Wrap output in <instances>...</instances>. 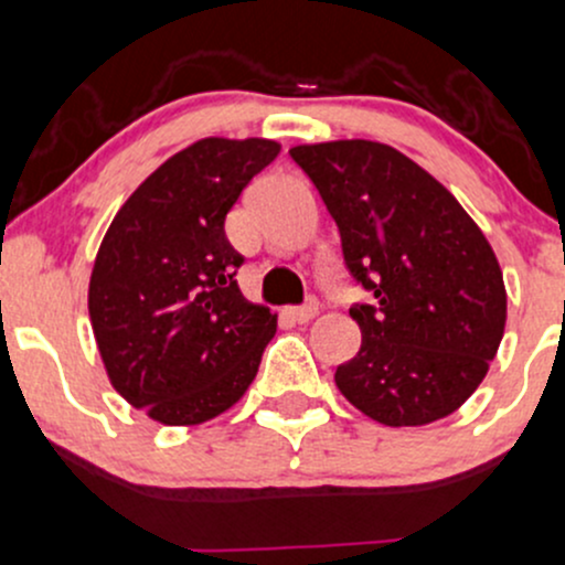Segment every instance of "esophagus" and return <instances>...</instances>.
Segmentation results:
<instances>
[{"instance_id":"34e87169","label":"esophagus","mask_w":565,"mask_h":565,"mask_svg":"<svg viewBox=\"0 0 565 565\" xmlns=\"http://www.w3.org/2000/svg\"><path fill=\"white\" fill-rule=\"evenodd\" d=\"M287 313L295 319V322H308V319H313L319 313V302L317 300H308V302H302V306L289 308Z\"/></svg>"}]
</instances>
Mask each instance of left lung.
I'll return each instance as SVG.
<instances>
[{
	"label": "left lung",
	"instance_id": "obj_1",
	"mask_svg": "<svg viewBox=\"0 0 565 565\" xmlns=\"http://www.w3.org/2000/svg\"><path fill=\"white\" fill-rule=\"evenodd\" d=\"M341 235L343 265L367 292L349 313L360 352L335 384L390 427L452 414L482 384L507 324L495 254L452 194L417 162L373 140L298 146Z\"/></svg>",
	"mask_w": 565,
	"mask_h": 565
}]
</instances>
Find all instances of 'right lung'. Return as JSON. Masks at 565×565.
Instances as JSON below:
<instances>
[{
    "instance_id": "add662e5",
    "label": "right lung",
    "mask_w": 565,
    "mask_h": 565,
    "mask_svg": "<svg viewBox=\"0 0 565 565\" xmlns=\"http://www.w3.org/2000/svg\"><path fill=\"white\" fill-rule=\"evenodd\" d=\"M273 140L205 138L135 189L99 246L88 317L110 384L162 425L227 412L257 376L276 317L237 289L224 218L278 157Z\"/></svg>"
}]
</instances>
